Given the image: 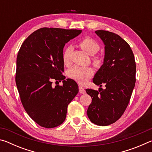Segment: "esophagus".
<instances>
[{
    "label": "esophagus",
    "instance_id": "esophagus-1",
    "mask_svg": "<svg viewBox=\"0 0 152 152\" xmlns=\"http://www.w3.org/2000/svg\"><path fill=\"white\" fill-rule=\"evenodd\" d=\"M79 92H80V93H81V94L86 93L85 89H84L83 87H82V86H79Z\"/></svg>",
    "mask_w": 152,
    "mask_h": 152
}]
</instances>
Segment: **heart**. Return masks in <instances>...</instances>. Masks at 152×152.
I'll list each match as a JSON object with an SVG mask.
<instances>
[{
	"label": "heart",
	"instance_id": "1",
	"mask_svg": "<svg viewBox=\"0 0 152 152\" xmlns=\"http://www.w3.org/2000/svg\"><path fill=\"white\" fill-rule=\"evenodd\" d=\"M81 48L85 50L87 53L91 56H93L98 52L100 50V46L91 37H85L82 39L80 42ZM72 48V46H68L64 50L62 56L64 62L68 64L70 62L71 54ZM93 62L95 65H99L101 64V59L99 57L93 58ZM93 74V70L90 67H82L75 66L71 68L68 72V75L70 78L74 79L79 83L83 84L91 78Z\"/></svg>",
	"mask_w": 152,
	"mask_h": 152
}]
</instances>
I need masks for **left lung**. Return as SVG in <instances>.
<instances>
[{
  "instance_id": "1",
  "label": "left lung",
  "mask_w": 152,
  "mask_h": 152,
  "mask_svg": "<svg viewBox=\"0 0 152 152\" xmlns=\"http://www.w3.org/2000/svg\"><path fill=\"white\" fill-rule=\"evenodd\" d=\"M96 34L104 45L103 64L92 80L99 91L86 89L92 98L87 115L92 123L100 126L112 124L122 116L129 102L135 83L136 65L129 45L119 35L104 30Z\"/></svg>"
}]
</instances>
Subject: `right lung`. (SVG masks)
<instances>
[{
	"instance_id": "1",
	"label": "right lung",
	"mask_w": 152,
	"mask_h": 152,
	"mask_svg": "<svg viewBox=\"0 0 152 152\" xmlns=\"http://www.w3.org/2000/svg\"><path fill=\"white\" fill-rule=\"evenodd\" d=\"M82 30L43 27L31 33L18 52L15 81L22 104L38 125L53 128L66 119L67 109L78 86L64 72L63 49ZM63 80L62 86H51Z\"/></svg>"
}]
</instances>
